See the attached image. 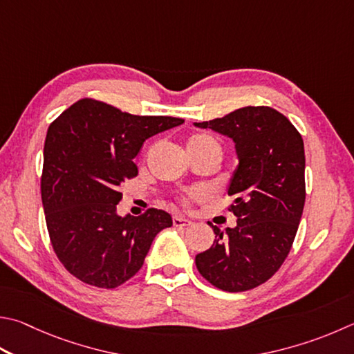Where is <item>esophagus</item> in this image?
Returning <instances> with one entry per match:
<instances>
[{
  "instance_id": "1",
  "label": "esophagus",
  "mask_w": 354,
  "mask_h": 354,
  "mask_svg": "<svg viewBox=\"0 0 354 354\" xmlns=\"http://www.w3.org/2000/svg\"><path fill=\"white\" fill-rule=\"evenodd\" d=\"M173 226H175V227H187V226H192V221L187 220V218H184V216L175 215V216H173Z\"/></svg>"
}]
</instances>
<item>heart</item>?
Here are the masks:
<instances>
[{
  "label": "heart",
  "instance_id": "obj_1",
  "mask_svg": "<svg viewBox=\"0 0 354 354\" xmlns=\"http://www.w3.org/2000/svg\"><path fill=\"white\" fill-rule=\"evenodd\" d=\"M187 151L189 155H215L220 159L223 155L221 145L218 144V140L204 133H196L194 136L189 138ZM183 203L187 204L189 199L183 198Z\"/></svg>",
  "mask_w": 354,
  "mask_h": 354
}]
</instances>
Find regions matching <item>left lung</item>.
Listing matches in <instances>:
<instances>
[{"label":"left lung","mask_w":354,"mask_h":354,"mask_svg":"<svg viewBox=\"0 0 354 354\" xmlns=\"http://www.w3.org/2000/svg\"><path fill=\"white\" fill-rule=\"evenodd\" d=\"M195 127L232 139L239 156L227 190L236 226L209 223L215 241L195 257L196 268L218 289L248 291L279 271L297 234L306 195L304 139L269 106H244Z\"/></svg>","instance_id":"1"}]
</instances>
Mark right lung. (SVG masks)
Listing matches in <instances>:
<instances>
[{"mask_svg":"<svg viewBox=\"0 0 354 354\" xmlns=\"http://www.w3.org/2000/svg\"><path fill=\"white\" fill-rule=\"evenodd\" d=\"M184 124L134 115L94 99L63 111L44 140L41 201L54 252L69 274L118 288L144 265L155 236L173 221L165 210L119 216L120 185L138 175L133 159L158 133Z\"/></svg>","mask_w":354,"mask_h":354,"instance_id":"right-lung-1","label":"right lung"}]
</instances>
